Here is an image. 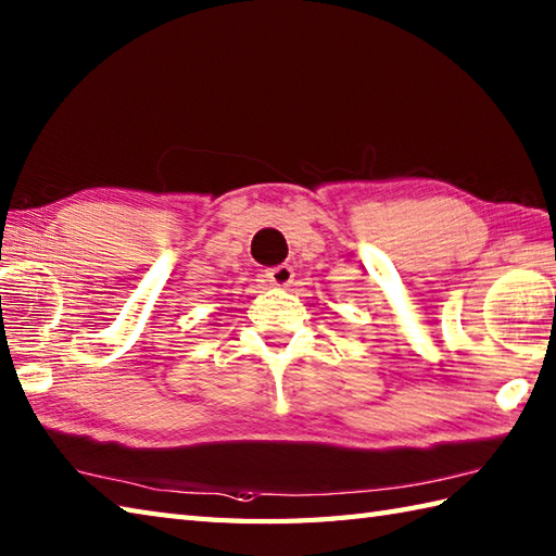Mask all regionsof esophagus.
<instances>
[{
  "mask_svg": "<svg viewBox=\"0 0 556 556\" xmlns=\"http://www.w3.org/2000/svg\"><path fill=\"white\" fill-rule=\"evenodd\" d=\"M265 277H267L269 285L285 289V287H289L291 281H293V269H291V265H277V267L267 269Z\"/></svg>",
  "mask_w": 556,
  "mask_h": 556,
  "instance_id": "1",
  "label": "esophagus"
}]
</instances>
